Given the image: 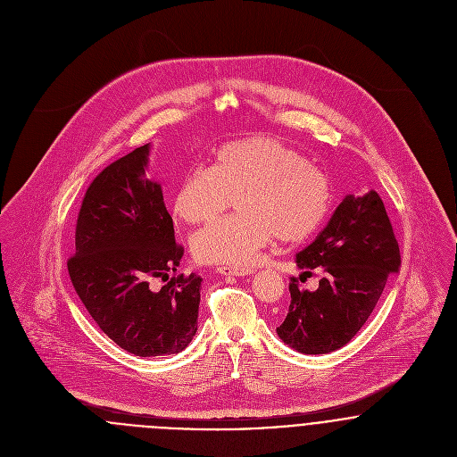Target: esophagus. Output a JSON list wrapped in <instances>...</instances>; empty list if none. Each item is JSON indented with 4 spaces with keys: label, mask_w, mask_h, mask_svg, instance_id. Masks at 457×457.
I'll list each match as a JSON object with an SVG mask.
<instances>
[{
    "label": "esophagus",
    "mask_w": 457,
    "mask_h": 457,
    "mask_svg": "<svg viewBox=\"0 0 457 457\" xmlns=\"http://www.w3.org/2000/svg\"><path fill=\"white\" fill-rule=\"evenodd\" d=\"M216 270L223 276H248L253 272V269L250 267H230V265H220Z\"/></svg>",
    "instance_id": "1"
}]
</instances>
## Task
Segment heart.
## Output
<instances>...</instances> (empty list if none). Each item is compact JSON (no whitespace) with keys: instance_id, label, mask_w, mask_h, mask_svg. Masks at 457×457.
<instances>
[{"instance_id":"1","label":"heart","mask_w":457,"mask_h":457,"mask_svg":"<svg viewBox=\"0 0 457 457\" xmlns=\"http://www.w3.org/2000/svg\"><path fill=\"white\" fill-rule=\"evenodd\" d=\"M234 196L237 214L194 236L196 261L243 265L255 261L274 237L288 245L304 241L324 223L332 204L326 174L301 151L263 135L225 142L214 151L212 169L188 170L172 209L185 223H205Z\"/></svg>"}]
</instances>
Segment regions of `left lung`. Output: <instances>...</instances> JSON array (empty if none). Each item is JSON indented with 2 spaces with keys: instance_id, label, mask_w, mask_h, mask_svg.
I'll return each instance as SVG.
<instances>
[{
  "instance_id": "1",
  "label": "left lung",
  "mask_w": 457,
  "mask_h": 457,
  "mask_svg": "<svg viewBox=\"0 0 457 457\" xmlns=\"http://www.w3.org/2000/svg\"><path fill=\"white\" fill-rule=\"evenodd\" d=\"M303 274L322 267L315 292L288 285L287 319L276 328L290 348L319 355L345 346L373 313L389 274L401 267L386 205L375 190L346 195L317 239L295 255ZM301 274V276H303Z\"/></svg>"
}]
</instances>
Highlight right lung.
<instances>
[{"label":"right lung","mask_w":457,"mask_h":457,"mask_svg":"<svg viewBox=\"0 0 457 457\" xmlns=\"http://www.w3.org/2000/svg\"><path fill=\"white\" fill-rule=\"evenodd\" d=\"M151 144L105 167L89 185L68 274L98 327L138 357L185 350L196 332L202 278L172 276L183 257L160 183L145 176ZM168 283L154 288V281Z\"/></svg>","instance_id":"1"}]
</instances>
